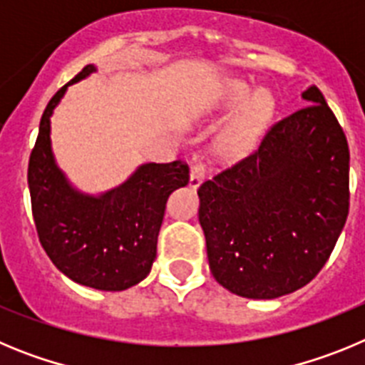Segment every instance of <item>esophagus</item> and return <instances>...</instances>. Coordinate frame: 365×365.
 <instances>
[{"label":"esophagus","mask_w":365,"mask_h":365,"mask_svg":"<svg viewBox=\"0 0 365 365\" xmlns=\"http://www.w3.org/2000/svg\"><path fill=\"white\" fill-rule=\"evenodd\" d=\"M205 164L193 163L192 170H190V186H192V188H199L202 180H205Z\"/></svg>","instance_id":"esophagus-1"}]
</instances>
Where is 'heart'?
<instances>
[{
	"label": "heart",
	"mask_w": 365,
	"mask_h": 365,
	"mask_svg": "<svg viewBox=\"0 0 365 365\" xmlns=\"http://www.w3.org/2000/svg\"><path fill=\"white\" fill-rule=\"evenodd\" d=\"M241 117L228 128L217 140V153L225 159H237L252 150L261 131L265 130L274 115V96L267 89L252 93V89L243 82H234L228 87L227 96L222 100V108L235 111L243 108Z\"/></svg>",
	"instance_id": "1"
}]
</instances>
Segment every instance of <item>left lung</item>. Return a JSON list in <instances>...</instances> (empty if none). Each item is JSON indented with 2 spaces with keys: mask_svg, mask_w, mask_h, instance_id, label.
Instances as JSON below:
<instances>
[{
  "mask_svg": "<svg viewBox=\"0 0 365 365\" xmlns=\"http://www.w3.org/2000/svg\"><path fill=\"white\" fill-rule=\"evenodd\" d=\"M259 146L199 186L215 282L243 298L291 294L316 278L349 214V146L318 87Z\"/></svg>",
  "mask_w": 365,
  "mask_h": 365,
  "instance_id": "8db88e82",
  "label": "left lung"
}]
</instances>
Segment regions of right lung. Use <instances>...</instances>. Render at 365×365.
<instances>
[{
	"mask_svg": "<svg viewBox=\"0 0 365 365\" xmlns=\"http://www.w3.org/2000/svg\"><path fill=\"white\" fill-rule=\"evenodd\" d=\"M86 66L45 108L29 159V190L38 237L58 270L80 285L124 291L143 282L157 256L166 201L190 180L188 164H143L98 197L74 190L51 150V115L71 83L95 73Z\"/></svg>",
	"mask_w": 365,
	"mask_h": 365,
	"instance_id": "1",
	"label": "right lung"
}]
</instances>
